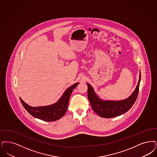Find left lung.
<instances>
[{
    "label": "left lung",
    "instance_id": "obj_1",
    "mask_svg": "<svg viewBox=\"0 0 157 157\" xmlns=\"http://www.w3.org/2000/svg\"><path fill=\"white\" fill-rule=\"evenodd\" d=\"M140 80L141 72L140 71L138 83L135 90L127 99L120 101H109L101 99L95 93L93 87L87 83L88 99L94 112L103 118H113L128 112L137 99Z\"/></svg>",
    "mask_w": 157,
    "mask_h": 157
}]
</instances>
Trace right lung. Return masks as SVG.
<instances>
[{"instance_id": "1", "label": "right lung", "mask_w": 157, "mask_h": 157, "mask_svg": "<svg viewBox=\"0 0 157 157\" xmlns=\"http://www.w3.org/2000/svg\"><path fill=\"white\" fill-rule=\"evenodd\" d=\"M79 83L77 82L67 88L59 99L50 105L33 107L27 105L20 98V99L25 110L35 118L45 121H56L60 119L66 113L71 94Z\"/></svg>"}]
</instances>
